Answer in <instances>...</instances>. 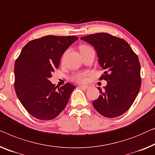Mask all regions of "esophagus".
<instances>
[{
    "instance_id": "obj_1",
    "label": "esophagus",
    "mask_w": 155,
    "mask_h": 155,
    "mask_svg": "<svg viewBox=\"0 0 155 155\" xmlns=\"http://www.w3.org/2000/svg\"><path fill=\"white\" fill-rule=\"evenodd\" d=\"M79 87L82 89H87L89 88V85H80Z\"/></svg>"
}]
</instances>
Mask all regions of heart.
Returning a JSON list of instances; mask_svg holds the SVG:
<instances>
[{
  "label": "heart",
  "instance_id": "heart-1",
  "mask_svg": "<svg viewBox=\"0 0 155 155\" xmlns=\"http://www.w3.org/2000/svg\"><path fill=\"white\" fill-rule=\"evenodd\" d=\"M91 48L90 47L87 46V45H81L80 47V51H84V50H87L88 49ZM87 75V73H78L76 74L73 77V79L75 81L79 82H84L85 79H86V75Z\"/></svg>",
  "mask_w": 155,
  "mask_h": 155
}]
</instances>
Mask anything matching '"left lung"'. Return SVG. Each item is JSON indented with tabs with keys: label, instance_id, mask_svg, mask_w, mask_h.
Returning a JSON list of instances; mask_svg holds the SVG:
<instances>
[{
	"label": "left lung",
	"instance_id": "1",
	"mask_svg": "<svg viewBox=\"0 0 155 155\" xmlns=\"http://www.w3.org/2000/svg\"><path fill=\"white\" fill-rule=\"evenodd\" d=\"M96 51L100 66L105 71L100 80L107 81L101 95L94 101V108L108 118L122 115L130 108L141 86L140 65L138 56L124 39L107 33H98L80 38Z\"/></svg>",
	"mask_w": 155,
	"mask_h": 155
}]
</instances>
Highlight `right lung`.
I'll list each match as a JSON object with an SVG mask.
<instances>
[{"mask_svg": "<svg viewBox=\"0 0 155 155\" xmlns=\"http://www.w3.org/2000/svg\"><path fill=\"white\" fill-rule=\"evenodd\" d=\"M78 40L75 35H47L28 42L15 64V89L28 113L40 120H51L66 106L75 86L57 89L50 78L59 66L63 54Z\"/></svg>", "mask_w": 155, "mask_h": 155, "instance_id": "1", "label": "right lung"}]
</instances>
